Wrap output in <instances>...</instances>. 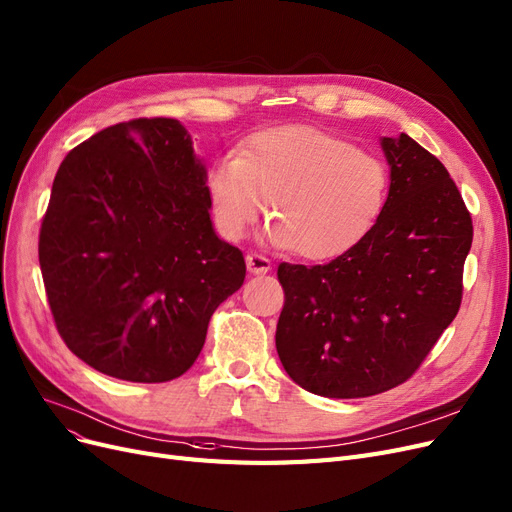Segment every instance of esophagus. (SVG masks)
I'll use <instances>...</instances> for the list:
<instances>
[{"instance_id": "1", "label": "esophagus", "mask_w": 512, "mask_h": 512, "mask_svg": "<svg viewBox=\"0 0 512 512\" xmlns=\"http://www.w3.org/2000/svg\"><path fill=\"white\" fill-rule=\"evenodd\" d=\"M245 264H248V271L254 275H264L271 271V260L260 256V254H250L248 258H245Z\"/></svg>"}]
</instances>
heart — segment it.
<instances>
[{
    "label": "heart",
    "instance_id": "1",
    "mask_svg": "<svg viewBox=\"0 0 512 512\" xmlns=\"http://www.w3.org/2000/svg\"><path fill=\"white\" fill-rule=\"evenodd\" d=\"M205 186L224 239H243L271 201L269 239L309 260H326L370 233L390 192V171L379 156L339 135L292 125L258 131L237 156L216 158Z\"/></svg>",
    "mask_w": 512,
    "mask_h": 512
}]
</instances>
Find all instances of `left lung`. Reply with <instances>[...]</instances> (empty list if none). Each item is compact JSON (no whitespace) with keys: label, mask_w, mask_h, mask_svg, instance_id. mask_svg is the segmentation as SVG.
<instances>
[{"label":"left lung","mask_w":512,"mask_h":512,"mask_svg":"<svg viewBox=\"0 0 512 512\" xmlns=\"http://www.w3.org/2000/svg\"><path fill=\"white\" fill-rule=\"evenodd\" d=\"M381 148L390 192L370 233L326 264L277 269V354L317 396L366 398L404 383L460 311L472 245L460 190L407 133Z\"/></svg>","instance_id":"left-lung-1"}]
</instances>
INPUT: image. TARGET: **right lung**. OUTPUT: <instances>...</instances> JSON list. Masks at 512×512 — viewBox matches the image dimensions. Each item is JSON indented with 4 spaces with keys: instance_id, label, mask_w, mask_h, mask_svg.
I'll return each mask as SVG.
<instances>
[{
    "instance_id": "1",
    "label": "right lung",
    "mask_w": 512,
    "mask_h": 512,
    "mask_svg": "<svg viewBox=\"0 0 512 512\" xmlns=\"http://www.w3.org/2000/svg\"><path fill=\"white\" fill-rule=\"evenodd\" d=\"M207 171L175 118L88 137L55 175L40 269L57 330L103 375L163 383L199 358L245 260L209 218Z\"/></svg>"
}]
</instances>
